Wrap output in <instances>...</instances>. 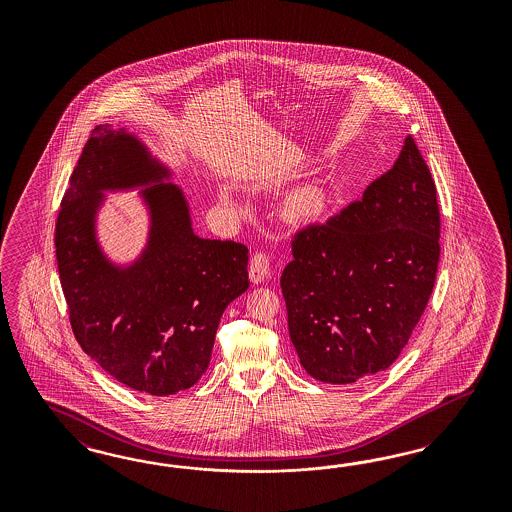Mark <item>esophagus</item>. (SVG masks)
<instances>
[{"mask_svg": "<svg viewBox=\"0 0 512 512\" xmlns=\"http://www.w3.org/2000/svg\"><path fill=\"white\" fill-rule=\"evenodd\" d=\"M270 276V259L266 253H255L249 261V279L253 283H261Z\"/></svg>", "mask_w": 512, "mask_h": 512, "instance_id": "esophagus-1", "label": "esophagus"}]
</instances>
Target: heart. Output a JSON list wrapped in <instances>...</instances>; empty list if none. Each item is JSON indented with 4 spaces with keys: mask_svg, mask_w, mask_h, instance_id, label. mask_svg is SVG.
Here are the masks:
<instances>
[{
    "mask_svg": "<svg viewBox=\"0 0 512 512\" xmlns=\"http://www.w3.org/2000/svg\"><path fill=\"white\" fill-rule=\"evenodd\" d=\"M325 210L326 193L319 186L298 187L285 201V214L296 221L317 219Z\"/></svg>",
    "mask_w": 512,
    "mask_h": 512,
    "instance_id": "heart-1",
    "label": "heart"
}]
</instances>
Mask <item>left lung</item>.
<instances>
[{"label":"left lung","instance_id":"1","mask_svg":"<svg viewBox=\"0 0 512 512\" xmlns=\"http://www.w3.org/2000/svg\"><path fill=\"white\" fill-rule=\"evenodd\" d=\"M439 229L432 172L407 135L394 167L360 201L296 231L279 283L313 379L355 383L400 357L434 291Z\"/></svg>","mask_w":512,"mask_h":512}]
</instances>
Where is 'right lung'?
<instances>
[{
    "mask_svg": "<svg viewBox=\"0 0 512 512\" xmlns=\"http://www.w3.org/2000/svg\"><path fill=\"white\" fill-rule=\"evenodd\" d=\"M171 172L124 129H93L69 178L56 219V261L69 323L80 347L125 387L169 396L193 387L210 364L225 308L248 291V248L191 229ZM154 183L151 187L149 184ZM149 185V244L131 267H116L94 238L107 188Z\"/></svg>",
    "mask_w": 512,
    "mask_h": 512,
    "instance_id": "obj_1",
    "label": "right lung"
}]
</instances>
